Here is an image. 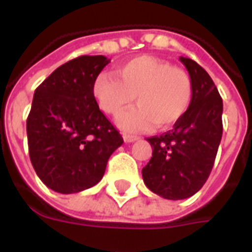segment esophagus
Instances as JSON below:
<instances>
[{"label":"esophagus","instance_id":"esophagus-1","mask_svg":"<svg viewBox=\"0 0 252 252\" xmlns=\"http://www.w3.org/2000/svg\"><path fill=\"white\" fill-rule=\"evenodd\" d=\"M124 140H126V143L136 142V140H139V136H135V135H129V133H126V135H124Z\"/></svg>","mask_w":252,"mask_h":252}]
</instances>
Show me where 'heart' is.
Wrapping results in <instances>:
<instances>
[{"mask_svg":"<svg viewBox=\"0 0 252 252\" xmlns=\"http://www.w3.org/2000/svg\"><path fill=\"white\" fill-rule=\"evenodd\" d=\"M110 72L98 74L92 93L99 109L110 116L120 115L136 97V108L117 119L121 129L146 131L155 124L166 129L180 121L188 112L193 97L189 74L154 57L133 58Z\"/></svg>","mask_w":252,"mask_h":252,"instance_id":"obj_1","label":"heart"}]
</instances>
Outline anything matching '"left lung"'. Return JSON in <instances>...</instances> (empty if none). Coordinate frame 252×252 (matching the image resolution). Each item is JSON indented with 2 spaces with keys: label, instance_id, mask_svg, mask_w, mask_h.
Wrapping results in <instances>:
<instances>
[{
  "label": "left lung",
  "instance_id": "obj_1",
  "mask_svg": "<svg viewBox=\"0 0 252 252\" xmlns=\"http://www.w3.org/2000/svg\"><path fill=\"white\" fill-rule=\"evenodd\" d=\"M180 61L191 79V102L171 131L148 137L153 157L142 170L146 186L166 200H184L204 186L222 135V99L216 85L198 63Z\"/></svg>",
  "mask_w": 252,
  "mask_h": 252
}]
</instances>
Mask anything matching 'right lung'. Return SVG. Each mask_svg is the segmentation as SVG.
Listing matches in <instances>:
<instances>
[{"label":"right lung","instance_id":"add662e5","mask_svg":"<svg viewBox=\"0 0 252 252\" xmlns=\"http://www.w3.org/2000/svg\"><path fill=\"white\" fill-rule=\"evenodd\" d=\"M110 59L83 55L58 67L35 90L27 119L28 150L37 177L62 194L98 184L108 159L124 143L92 93Z\"/></svg>","mask_w":252,"mask_h":252}]
</instances>
